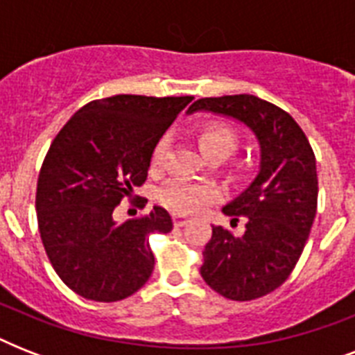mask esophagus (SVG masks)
<instances>
[{"label": "esophagus", "mask_w": 355, "mask_h": 355, "mask_svg": "<svg viewBox=\"0 0 355 355\" xmlns=\"http://www.w3.org/2000/svg\"><path fill=\"white\" fill-rule=\"evenodd\" d=\"M189 223V219L186 216H182V214H175V216H173V225H175V227H184V225H188Z\"/></svg>", "instance_id": "obj_1"}]
</instances>
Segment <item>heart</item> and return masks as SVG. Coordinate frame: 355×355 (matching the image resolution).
<instances>
[{"label": "heart", "instance_id": "heart-1", "mask_svg": "<svg viewBox=\"0 0 355 355\" xmlns=\"http://www.w3.org/2000/svg\"><path fill=\"white\" fill-rule=\"evenodd\" d=\"M195 141L199 145L200 153L208 160H227L228 156H232L239 147V132L232 125L225 121H210L205 123L202 127L195 130ZM167 145L164 139H160L153 149L150 155V164L153 167H158L166 156ZM247 164H237L234 167V175L237 178H243L247 175ZM219 197L216 186L206 182H191V180H175L167 184L166 188L160 191L162 205L171 208L180 214H199L216 202Z\"/></svg>", "mask_w": 355, "mask_h": 355}]
</instances>
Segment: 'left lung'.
<instances>
[{"mask_svg": "<svg viewBox=\"0 0 355 355\" xmlns=\"http://www.w3.org/2000/svg\"><path fill=\"white\" fill-rule=\"evenodd\" d=\"M206 110L245 123L259 141V173L237 199L223 208L232 221L247 219L234 236L211 227L200 275L230 300L265 297L289 278L308 241L317 214V162L298 123L280 107L256 96L205 97L189 112Z\"/></svg>", "mask_w": 355, "mask_h": 355, "instance_id": "8db88e82", "label": "left lung"}]
</instances>
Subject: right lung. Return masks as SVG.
<instances>
[{
    "instance_id": "obj_1",
    "label": "right lung",
    "mask_w": 355,
    "mask_h": 355,
    "mask_svg": "<svg viewBox=\"0 0 355 355\" xmlns=\"http://www.w3.org/2000/svg\"><path fill=\"white\" fill-rule=\"evenodd\" d=\"M191 99H97L53 139L36 186L38 230L58 278L80 297L118 302L150 278L149 236L171 232V216L160 206L125 223L112 214L145 182L155 145Z\"/></svg>"
}]
</instances>
